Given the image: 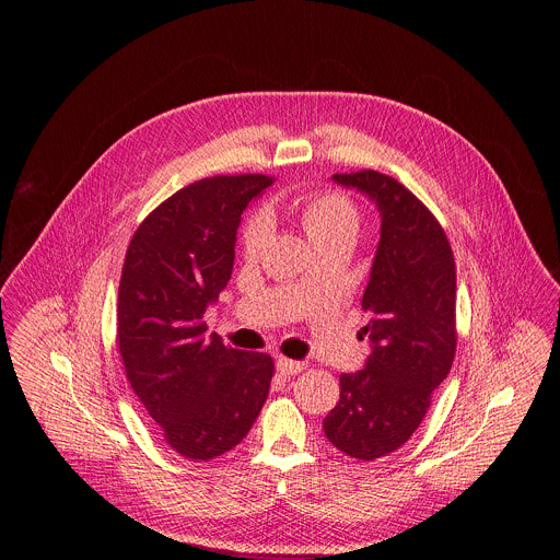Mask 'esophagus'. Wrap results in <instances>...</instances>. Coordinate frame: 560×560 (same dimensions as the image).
<instances>
[{
    "mask_svg": "<svg viewBox=\"0 0 560 560\" xmlns=\"http://www.w3.org/2000/svg\"><path fill=\"white\" fill-rule=\"evenodd\" d=\"M305 361H292V359H285V357H281L279 361H277V370L283 374V376H292V374H299V372H303L305 370Z\"/></svg>",
    "mask_w": 560,
    "mask_h": 560,
    "instance_id": "esophagus-1",
    "label": "esophagus"
}]
</instances>
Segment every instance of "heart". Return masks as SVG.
<instances>
[{
    "label": "heart",
    "instance_id": "b5f03b06",
    "mask_svg": "<svg viewBox=\"0 0 560 560\" xmlns=\"http://www.w3.org/2000/svg\"><path fill=\"white\" fill-rule=\"evenodd\" d=\"M290 212L301 223L310 242L322 246L337 238H354L359 232V208L357 203L339 190H322L314 195L299 197L290 203ZM275 217V208H266L264 214H253L242 228V253L248 259H255L266 238L270 234V221Z\"/></svg>",
    "mask_w": 560,
    "mask_h": 560
}]
</instances>
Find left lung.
<instances>
[{
	"label": "left lung",
	"instance_id": "obj_1",
	"mask_svg": "<svg viewBox=\"0 0 560 560\" xmlns=\"http://www.w3.org/2000/svg\"><path fill=\"white\" fill-rule=\"evenodd\" d=\"M381 210V242L361 307L372 343L357 374H341V396L324 419L328 441L359 460L401 447L425 419L456 352V266L432 210L404 184L376 171L337 173Z\"/></svg>",
	"mask_w": 560,
	"mask_h": 560
}]
</instances>
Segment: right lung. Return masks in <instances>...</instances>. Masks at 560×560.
Masks as SVG:
<instances>
[{
	"label": "right lung",
	"mask_w": 560,
	"mask_h": 560,
	"mask_svg": "<svg viewBox=\"0 0 560 560\" xmlns=\"http://www.w3.org/2000/svg\"><path fill=\"white\" fill-rule=\"evenodd\" d=\"M270 184V175L199 179L159 203L126 250L117 299L126 376L162 439L197 463L242 443L270 392L272 357L223 346L203 322L230 281L242 212Z\"/></svg>",
	"instance_id": "obj_1"
}]
</instances>
